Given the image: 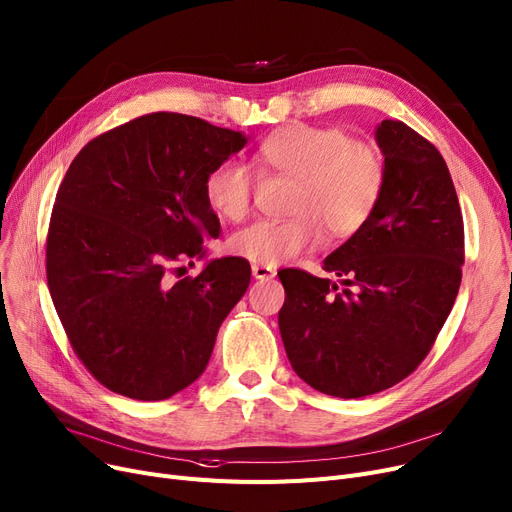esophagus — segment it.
<instances>
[{
    "label": "esophagus",
    "mask_w": 512,
    "mask_h": 512,
    "mask_svg": "<svg viewBox=\"0 0 512 512\" xmlns=\"http://www.w3.org/2000/svg\"><path fill=\"white\" fill-rule=\"evenodd\" d=\"M252 275L256 279H260V281H269V279H273L277 275V269H275V266H266V264H254L252 266Z\"/></svg>",
    "instance_id": "esophagus-1"
}]
</instances>
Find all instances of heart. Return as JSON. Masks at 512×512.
Returning <instances> with one entry per match:
<instances>
[{"instance_id": "b5f03b06", "label": "heart", "mask_w": 512, "mask_h": 512, "mask_svg": "<svg viewBox=\"0 0 512 512\" xmlns=\"http://www.w3.org/2000/svg\"><path fill=\"white\" fill-rule=\"evenodd\" d=\"M262 175L294 179L287 221H256L229 239V250L256 264L296 258L327 235L344 239L360 231L377 210L387 183V162L371 139L339 127L294 123L266 137L256 152ZM208 206L227 221L250 212L254 179L248 166L227 160L204 181Z\"/></svg>"}]
</instances>
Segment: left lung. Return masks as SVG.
<instances>
[{"label": "left lung", "mask_w": 512, "mask_h": 512, "mask_svg": "<svg viewBox=\"0 0 512 512\" xmlns=\"http://www.w3.org/2000/svg\"><path fill=\"white\" fill-rule=\"evenodd\" d=\"M377 143L387 162L381 202L323 266L346 287L302 269L279 273L291 367L346 400L417 371L454 306L465 262V225L442 154L402 120H383Z\"/></svg>", "instance_id": "obj_1"}]
</instances>
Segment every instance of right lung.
I'll use <instances>...</instances> for the list:
<instances>
[{
  "label": "right lung",
  "mask_w": 512,
  "mask_h": 512,
  "mask_svg": "<svg viewBox=\"0 0 512 512\" xmlns=\"http://www.w3.org/2000/svg\"><path fill=\"white\" fill-rule=\"evenodd\" d=\"M246 141L198 116L152 112L97 135L68 166L47 229V285L72 350L110 392L166 400L204 373L250 262L173 275L221 235L204 181Z\"/></svg>",
  "instance_id": "obj_1"
}]
</instances>
